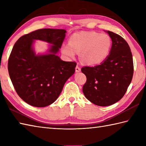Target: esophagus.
Returning a JSON list of instances; mask_svg holds the SVG:
<instances>
[{
    "label": "esophagus",
    "instance_id": "34e87169",
    "mask_svg": "<svg viewBox=\"0 0 146 146\" xmlns=\"http://www.w3.org/2000/svg\"><path fill=\"white\" fill-rule=\"evenodd\" d=\"M75 71L76 72H80V71H81V68H80L78 66H76L75 68Z\"/></svg>",
    "mask_w": 146,
    "mask_h": 146
}]
</instances>
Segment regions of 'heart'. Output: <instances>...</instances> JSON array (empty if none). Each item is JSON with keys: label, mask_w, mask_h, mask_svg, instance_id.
Masks as SVG:
<instances>
[{"label": "heart", "mask_w": 146, "mask_h": 146, "mask_svg": "<svg viewBox=\"0 0 146 146\" xmlns=\"http://www.w3.org/2000/svg\"><path fill=\"white\" fill-rule=\"evenodd\" d=\"M111 47V40L107 34L83 31L71 35L68 44L62 45L61 51L71 58L81 52V58L85 63L97 65L108 57Z\"/></svg>", "instance_id": "obj_1"}]
</instances>
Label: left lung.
Segmentation results:
<instances>
[{"label":"left lung","instance_id":"1","mask_svg":"<svg viewBox=\"0 0 146 146\" xmlns=\"http://www.w3.org/2000/svg\"><path fill=\"white\" fill-rule=\"evenodd\" d=\"M112 44L108 57L97 66H84L86 77L83 86L85 97L98 106H109L119 101L131 83L134 64L128 43L120 36L108 31Z\"/></svg>","mask_w":146,"mask_h":146}]
</instances>
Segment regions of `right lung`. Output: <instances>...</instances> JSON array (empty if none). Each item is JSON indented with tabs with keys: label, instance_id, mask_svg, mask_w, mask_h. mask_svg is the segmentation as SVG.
Listing matches in <instances>:
<instances>
[{
	"label": "right lung",
	"instance_id": "right-lung-1",
	"mask_svg": "<svg viewBox=\"0 0 146 146\" xmlns=\"http://www.w3.org/2000/svg\"><path fill=\"white\" fill-rule=\"evenodd\" d=\"M66 33L64 29H38L15 43L8 61L9 74L17 94L27 104L36 107L51 105L75 73V62L64 61L56 55ZM35 40L51 44L48 53L36 55L32 47Z\"/></svg>",
	"mask_w": 146,
	"mask_h": 146
}]
</instances>
